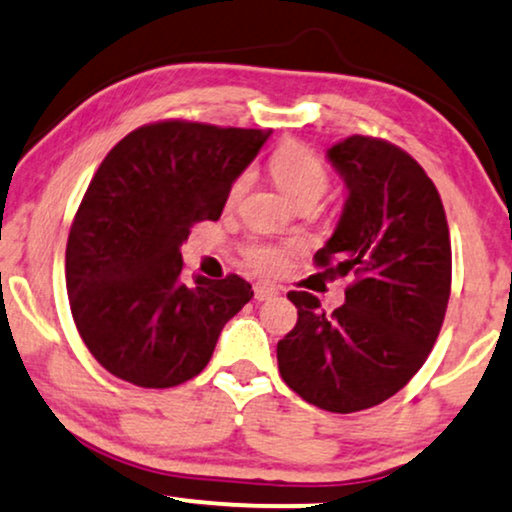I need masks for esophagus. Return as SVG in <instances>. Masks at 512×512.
<instances>
[{
  "label": "esophagus",
  "mask_w": 512,
  "mask_h": 512,
  "mask_svg": "<svg viewBox=\"0 0 512 512\" xmlns=\"http://www.w3.org/2000/svg\"><path fill=\"white\" fill-rule=\"evenodd\" d=\"M276 295H278V288L271 286V283H267V281L255 283V300L264 302V300H271V297H276Z\"/></svg>",
  "instance_id": "obj_1"
}]
</instances>
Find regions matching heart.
<instances>
[{
    "instance_id": "b5f03b06",
    "label": "heart",
    "mask_w": 512,
    "mask_h": 512,
    "mask_svg": "<svg viewBox=\"0 0 512 512\" xmlns=\"http://www.w3.org/2000/svg\"><path fill=\"white\" fill-rule=\"evenodd\" d=\"M271 177L278 184L286 196L293 200L297 208H314L328 191L331 184V174H328L326 165L314 151L307 146L288 144L271 155L269 163ZM250 186V172H243L241 177L234 181L229 191V203H238L243 193ZM290 257L288 245H274V243H252L245 248V260L252 267L260 271H278L286 267Z\"/></svg>"
}]
</instances>
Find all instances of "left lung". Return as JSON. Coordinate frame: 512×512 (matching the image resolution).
Returning <instances> with one entry per match:
<instances>
[{
    "instance_id": "8db88e82",
    "label": "left lung",
    "mask_w": 512,
    "mask_h": 512,
    "mask_svg": "<svg viewBox=\"0 0 512 512\" xmlns=\"http://www.w3.org/2000/svg\"><path fill=\"white\" fill-rule=\"evenodd\" d=\"M326 158L347 200L314 262L352 286L333 314L312 293H288L297 323L276 357L304 401L354 413L397 394L428 359L449 304L451 241L442 198L409 153L354 134Z\"/></svg>"
}]
</instances>
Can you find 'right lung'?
I'll return each instance as SVG.
<instances>
[{"label": "right lung", "mask_w": 512, "mask_h": 512, "mask_svg": "<svg viewBox=\"0 0 512 512\" xmlns=\"http://www.w3.org/2000/svg\"><path fill=\"white\" fill-rule=\"evenodd\" d=\"M269 134L153 122L103 158L70 226L66 288L84 345L115 378L158 390L186 383L250 302L236 274L184 281L179 245L196 222L219 219Z\"/></svg>", "instance_id": "add662e5"}]
</instances>
